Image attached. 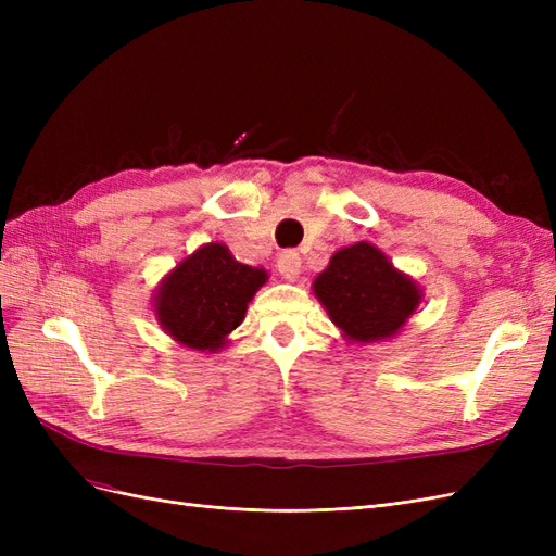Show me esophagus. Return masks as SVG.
<instances>
[{
    "label": "esophagus",
    "instance_id": "34e87169",
    "mask_svg": "<svg viewBox=\"0 0 556 556\" xmlns=\"http://www.w3.org/2000/svg\"><path fill=\"white\" fill-rule=\"evenodd\" d=\"M276 266H278V271H280L282 278L294 280V278L301 274V257H299V252H294V250L280 252Z\"/></svg>",
    "mask_w": 556,
    "mask_h": 556
}]
</instances>
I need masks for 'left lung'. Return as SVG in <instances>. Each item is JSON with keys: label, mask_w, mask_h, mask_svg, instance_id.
Wrapping results in <instances>:
<instances>
[{"label": "left lung", "mask_w": 556, "mask_h": 556, "mask_svg": "<svg viewBox=\"0 0 556 556\" xmlns=\"http://www.w3.org/2000/svg\"><path fill=\"white\" fill-rule=\"evenodd\" d=\"M313 290L331 323L352 341L364 343L394 336L422 299L408 276L364 241L336 252Z\"/></svg>", "instance_id": "obj_1"}]
</instances>
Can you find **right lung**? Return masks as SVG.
<instances>
[{
    "mask_svg": "<svg viewBox=\"0 0 556 556\" xmlns=\"http://www.w3.org/2000/svg\"><path fill=\"white\" fill-rule=\"evenodd\" d=\"M264 282L262 268L237 262L220 243H208L162 282L155 313L178 343L213 352L243 323L248 301Z\"/></svg>",
    "mask_w": 556,
    "mask_h": 556,
    "instance_id": "1",
    "label": "right lung"
}]
</instances>
